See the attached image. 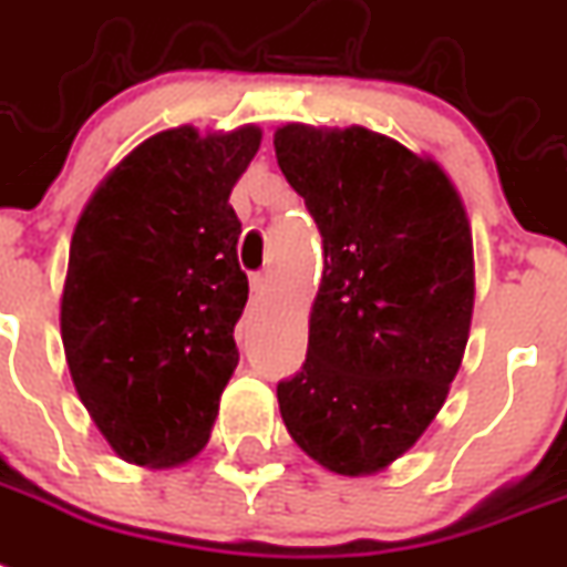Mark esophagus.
<instances>
[{"label":"esophagus","mask_w":567,"mask_h":567,"mask_svg":"<svg viewBox=\"0 0 567 567\" xmlns=\"http://www.w3.org/2000/svg\"><path fill=\"white\" fill-rule=\"evenodd\" d=\"M266 289H269V278L266 275H251V295L260 298V295H266Z\"/></svg>","instance_id":"obj_1"}]
</instances>
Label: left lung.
Here are the masks:
<instances>
[{
    "instance_id": "8db88e82",
    "label": "left lung",
    "mask_w": 567,
    "mask_h": 567,
    "mask_svg": "<svg viewBox=\"0 0 567 567\" xmlns=\"http://www.w3.org/2000/svg\"><path fill=\"white\" fill-rule=\"evenodd\" d=\"M275 156L324 243L307 362L278 382L280 417L330 472L373 475L420 441L461 368L470 219L437 162L364 126L287 124Z\"/></svg>"
}]
</instances>
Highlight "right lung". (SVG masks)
Here are the masks:
<instances>
[{
	"instance_id": "right-lung-1",
	"label": "right lung",
	"mask_w": 567,
	"mask_h": 567,
	"mask_svg": "<svg viewBox=\"0 0 567 567\" xmlns=\"http://www.w3.org/2000/svg\"><path fill=\"white\" fill-rule=\"evenodd\" d=\"M257 147L251 124L165 130L112 167L74 226L60 301L65 362L124 461L179 466L208 443L249 298L228 196Z\"/></svg>"
}]
</instances>
